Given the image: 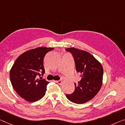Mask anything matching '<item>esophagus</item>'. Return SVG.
Here are the masks:
<instances>
[{"label":"esophagus","instance_id":"34e87169","mask_svg":"<svg viewBox=\"0 0 125 125\" xmlns=\"http://www.w3.org/2000/svg\"><path fill=\"white\" fill-rule=\"evenodd\" d=\"M55 82H56V83H58L59 85H61L62 83V81H61V80H58V81H55Z\"/></svg>","mask_w":125,"mask_h":125}]
</instances>
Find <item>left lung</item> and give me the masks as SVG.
<instances>
[{
  "label": "left lung",
  "mask_w": 125,
  "mask_h": 125,
  "mask_svg": "<svg viewBox=\"0 0 125 125\" xmlns=\"http://www.w3.org/2000/svg\"><path fill=\"white\" fill-rule=\"evenodd\" d=\"M73 55L76 71L81 74V80L74 83L75 90L66 94L69 100L76 104H83L92 99L101 88L103 68L99 61L86 51L77 48H67Z\"/></svg>",
  "instance_id": "obj_1"
}]
</instances>
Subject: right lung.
<instances>
[{
	"label": "right lung",
	"instance_id": "right-lung-1",
	"mask_svg": "<svg viewBox=\"0 0 125 125\" xmlns=\"http://www.w3.org/2000/svg\"><path fill=\"white\" fill-rule=\"evenodd\" d=\"M53 48L39 47L24 52L16 59L10 70L9 77L16 92L25 100L34 102L45 94L49 82L37 79L43 75V60L48 52Z\"/></svg>",
	"mask_w": 125,
	"mask_h": 125
}]
</instances>
